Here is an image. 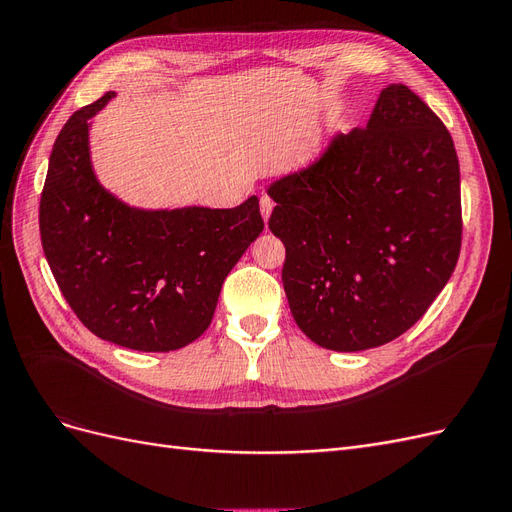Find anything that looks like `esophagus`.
<instances>
[{"mask_svg": "<svg viewBox=\"0 0 512 512\" xmlns=\"http://www.w3.org/2000/svg\"><path fill=\"white\" fill-rule=\"evenodd\" d=\"M273 207H275V203H273L271 196H262V198H260V213H262V218H265V222L269 220V215H271Z\"/></svg>", "mask_w": 512, "mask_h": 512, "instance_id": "obj_1", "label": "esophagus"}]
</instances>
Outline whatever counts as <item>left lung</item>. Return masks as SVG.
Here are the masks:
<instances>
[{"label":"left lung","mask_w":512,"mask_h":512,"mask_svg":"<svg viewBox=\"0 0 512 512\" xmlns=\"http://www.w3.org/2000/svg\"><path fill=\"white\" fill-rule=\"evenodd\" d=\"M269 228L286 247L282 282L299 329L359 352L393 342L451 280L461 250L451 132L406 85L382 89L365 128L269 188Z\"/></svg>","instance_id":"obj_1"}]
</instances>
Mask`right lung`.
Returning <instances> with one entry per match:
<instances>
[{"mask_svg":"<svg viewBox=\"0 0 512 512\" xmlns=\"http://www.w3.org/2000/svg\"><path fill=\"white\" fill-rule=\"evenodd\" d=\"M76 111L51 151L40 198L42 250L72 312L106 342L141 352L192 344L213 320L230 269L260 235L258 198L235 209L128 207L98 183L89 117Z\"/></svg>","mask_w":512,"mask_h":512,"instance_id":"add662e5","label":"right lung"}]
</instances>
